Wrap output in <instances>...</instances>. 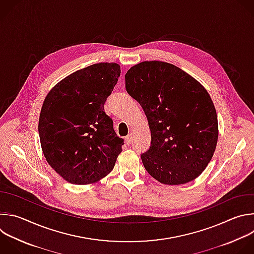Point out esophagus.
Here are the masks:
<instances>
[{"mask_svg":"<svg viewBox=\"0 0 254 254\" xmlns=\"http://www.w3.org/2000/svg\"><path fill=\"white\" fill-rule=\"evenodd\" d=\"M125 140H126V143L129 145V144L131 143V141H132V135H131V134L127 135V136H126V138H125Z\"/></svg>","mask_w":254,"mask_h":254,"instance_id":"obj_1","label":"esophagus"}]
</instances>
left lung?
I'll return each mask as SVG.
<instances>
[{"instance_id":"8db88e82","label":"left lung","mask_w":254,"mask_h":254,"mask_svg":"<svg viewBox=\"0 0 254 254\" xmlns=\"http://www.w3.org/2000/svg\"><path fill=\"white\" fill-rule=\"evenodd\" d=\"M126 90L142 108L151 141L140 157L147 173L164 185L196 179L217 143L214 105L201 84L175 64L150 61L126 73Z\"/></svg>"}]
</instances>
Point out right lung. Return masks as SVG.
<instances>
[{"mask_svg":"<svg viewBox=\"0 0 254 254\" xmlns=\"http://www.w3.org/2000/svg\"><path fill=\"white\" fill-rule=\"evenodd\" d=\"M121 74L116 63L94 64L62 79L43 104L39 134L44 155L64 180L93 184L108 176L122 152L104 105Z\"/></svg>","mask_w":254,"mask_h":254,"instance_id":"right-lung-1","label":"right lung"}]
</instances>
